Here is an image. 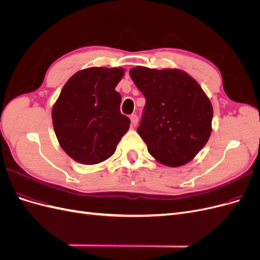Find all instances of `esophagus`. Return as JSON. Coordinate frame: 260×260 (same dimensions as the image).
<instances>
[{
  "mask_svg": "<svg viewBox=\"0 0 260 260\" xmlns=\"http://www.w3.org/2000/svg\"><path fill=\"white\" fill-rule=\"evenodd\" d=\"M130 120H131V124L133 125V127H136V125L138 124L139 118H138L137 115H131V116H130Z\"/></svg>",
  "mask_w": 260,
  "mask_h": 260,
  "instance_id": "1",
  "label": "esophagus"
}]
</instances>
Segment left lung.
Wrapping results in <instances>:
<instances>
[{
  "label": "left lung",
  "instance_id": "8db88e82",
  "mask_svg": "<svg viewBox=\"0 0 260 260\" xmlns=\"http://www.w3.org/2000/svg\"><path fill=\"white\" fill-rule=\"evenodd\" d=\"M146 104L138 133L148 153L168 167L191 161L211 135L212 105L202 86L183 70L130 69Z\"/></svg>",
  "mask_w": 260,
  "mask_h": 260
}]
</instances>
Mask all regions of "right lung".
<instances>
[{
    "instance_id": "add662e5",
    "label": "right lung",
    "mask_w": 260,
    "mask_h": 260,
    "mask_svg": "<svg viewBox=\"0 0 260 260\" xmlns=\"http://www.w3.org/2000/svg\"><path fill=\"white\" fill-rule=\"evenodd\" d=\"M122 68L90 67L65 83L52 109L55 135L65 153L78 162L95 165L111 157L129 130L115 88Z\"/></svg>"
}]
</instances>
